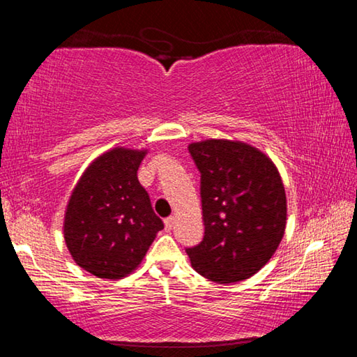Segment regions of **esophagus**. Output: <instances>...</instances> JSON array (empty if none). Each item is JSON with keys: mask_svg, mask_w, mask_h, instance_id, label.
I'll use <instances>...</instances> for the list:
<instances>
[{"mask_svg": "<svg viewBox=\"0 0 357 357\" xmlns=\"http://www.w3.org/2000/svg\"><path fill=\"white\" fill-rule=\"evenodd\" d=\"M174 220H176V219H174L173 215H172V217H167V219L164 220L167 231H172V229H173V225H174Z\"/></svg>", "mask_w": 357, "mask_h": 357, "instance_id": "esophagus-1", "label": "esophagus"}]
</instances>
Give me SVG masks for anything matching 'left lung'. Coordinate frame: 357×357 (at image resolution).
Returning a JSON list of instances; mask_svg holds the SVG:
<instances>
[{
    "instance_id": "left-lung-1",
    "label": "left lung",
    "mask_w": 357,
    "mask_h": 357,
    "mask_svg": "<svg viewBox=\"0 0 357 357\" xmlns=\"http://www.w3.org/2000/svg\"><path fill=\"white\" fill-rule=\"evenodd\" d=\"M202 173L204 238L187 249L192 268L215 283H236L269 261L285 234L287 193L263 151L238 140L189 144Z\"/></svg>"
}]
</instances>
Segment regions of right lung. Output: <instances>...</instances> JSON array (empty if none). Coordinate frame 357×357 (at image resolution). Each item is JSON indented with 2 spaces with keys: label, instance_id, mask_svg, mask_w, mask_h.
Masks as SVG:
<instances>
[{
  "label": "right lung",
  "instance_id": "right-lung-1",
  "mask_svg": "<svg viewBox=\"0 0 357 357\" xmlns=\"http://www.w3.org/2000/svg\"><path fill=\"white\" fill-rule=\"evenodd\" d=\"M148 149L113 148L89 164L66 206L63 233L74 261L99 279L138 268L164 222L137 172Z\"/></svg>",
  "mask_w": 357,
  "mask_h": 357
}]
</instances>
